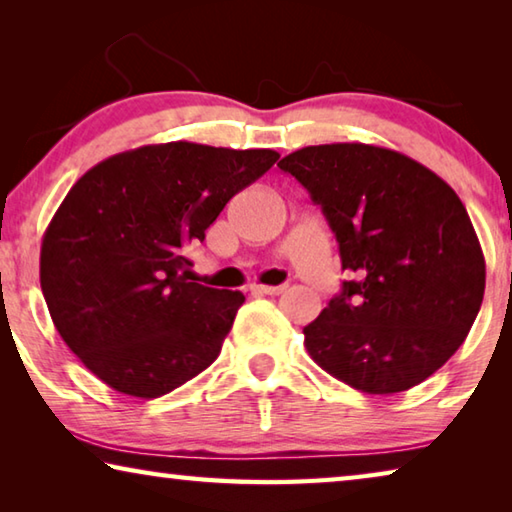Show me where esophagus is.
<instances>
[{"label": "esophagus", "mask_w": 512, "mask_h": 512, "mask_svg": "<svg viewBox=\"0 0 512 512\" xmlns=\"http://www.w3.org/2000/svg\"><path fill=\"white\" fill-rule=\"evenodd\" d=\"M250 293H257V296H280V293L287 291V287L284 284H280V287H266V284H250Z\"/></svg>", "instance_id": "esophagus-1"}]
</instances>
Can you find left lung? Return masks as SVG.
<instances>
[{
    "mask_svg": "<svg viewBox=\"0 0 512 512\" xmlns=\"http://www.w3.org/2000/svg\"><path fill=\"white\" fill-rule=\"evenodd\" d=\"M323 207L354 280L309 323L305 348L368 395L409 391L461 348L485 259L465 205L424 164L384 146H305L277 162Z\"/></svg>",
    "mask_w": 512,
    "mask_h": 512,
    "instance_id": "left-lung-1",
    "label": "left lung"
}]
</instances>
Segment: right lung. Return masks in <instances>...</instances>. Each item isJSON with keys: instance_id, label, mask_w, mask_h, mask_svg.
<instances>
[{"instance_id": "add662e5", "label": "right lung", "mask_w": 512, "mask_h": 512, "mask_svg": "<svg viewBox=\"0 0 512 512\" xmlns=\"http://www.w3.org/2000/svg\"><path fill=\"white\" fill-rule=\"evenodd\" d=\"M277 158L149 144L94 164L69 189L42 237L40 287L67 348L103 384L153 400L219 357L246 298L189 282L185 255Z\"/></svg>"}]
</instances>
